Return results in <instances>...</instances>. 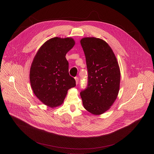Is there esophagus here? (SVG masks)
Segmentation results:
<instances>
[{"instance_id": "34e87169", "label": "esophagus", "mask_w": 154, "mask_h": 154, "mask_svg": "<svg viewBox=\"0 0 154 154\" xmlns=\"http://www.w3.org/2000/svg\"><path fill=\"white\" fill-rule=\"evenodd\" d=\"M75 81H76V84L78 85V82H79V78L78 77H75Z\"/></svg>"}]
</instances>
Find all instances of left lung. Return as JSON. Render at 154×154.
I'll use <instances>...</instances> for the list:
<instances>
[{
  "label": "left lung",
  "instance_id": "obj_1",
  "mask_svg": "<svg viewBox=\"0 0 154 154\" xmlns=\"http://www.w3.org/2000/svg\"><path fill=\"white\" fill-rule=\"evenodd\" d=\"M81 44L88 70L87 87L80 92L84 108L94 114L109 110L116 100L120 87V72L116 57L105 41L84 38Z\"/></svg>",
  "mask_w": 154,
  "mask_h": 154
}]
</instances>
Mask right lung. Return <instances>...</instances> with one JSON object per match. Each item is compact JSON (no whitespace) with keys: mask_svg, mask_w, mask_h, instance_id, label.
<instances>
[{"mask_svg":"<svg viewBox=\"0 0 154 154\" xmlns=\"http://www.w3.org/2000/svg\"><path fill=\"white\" fill-rule=\"evenodd\" d=\"M74 45L70 38H51L40 47L32 63L29 79L33 92L50 107L61 105L67 90L76 86L75 79L69 75L65 57Z\"/></svg>","mask_w":154,"mask_h":154,"instance_id":"obj_1","label":"right lung"}]
</instances>
